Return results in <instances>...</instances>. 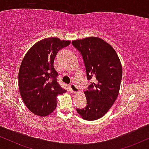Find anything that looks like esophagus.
Wrapping results in <instances>:
<instances>
[{"mask_svg": "<svg viewBox=\"0 0 149 149\" xmlns=\"http://www.w3.org/2000/svg\"><path fill=\"white\" fill-rule=\"evenodd\" d=\"M69 87H70V89H71V92H73V93H75V94L78 93V87H77L76 85L74 84V83H71V84H70Z\"/></svg>", "mask_w": 149, "mask_h": 149, "instance_id": "1", "label": "esophagus"}]
</instances>
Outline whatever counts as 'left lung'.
<instances>
[{
  "label": "left lung",
  "instance_id": "obj_1",
  "mask_svg": "<svg viewBox=\"0 0 149 149\" xmlns=\"http://www.w3.org/2000/svg\"><path fill=\"white\" fill-rule=\"evenodd\" d=\"M72 45L83 57L87 78L92 83L84 92L87 105L76 109L87 120H97L107 113L118 95L123 69L114 49L97 37L72 41Z\"/></svg>",
  "mask_w": 149,
  "mask_h": 149
}]
</instances>
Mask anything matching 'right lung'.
Masks as SVG:
<instances>
[{
	"mask_svg": "<svg viewBox=\"0 0 149 149\" xmlns=\"http://www.w3.org/2000/svg\"><path fill=\"white\" fill-rule=\"evenodd\" d=\"M70 43L57 38L43 39L31 47L22 61L18 75L20 95L36 115H49L57 107V95L66 92L57 83L53 64L58 52Z\"/></svg>",
	"mask_w": 149,
	"mask_h": 149,
	"instance_id": "obj_1",
	"label": "right lung"
}]
</instances>
